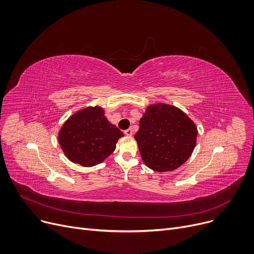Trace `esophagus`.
<instances>
[{
  "mask_svg": "<svg viewBox=\"0 0 254 254\" xmlns=\"http://www.w3.org/2000/svg\"><path fill=\"white\" fill-rule=\"evenodd\" d=\"M125 134H126L127 136H128V137H131V136H133V129H131V128L126 129V130H125Z\"/></svg>",
  "mask_w": 254,
  "mask_h": 254,
  "instance_id": "esophagus-1",
  "label": "esophagus"
}]
</instances>
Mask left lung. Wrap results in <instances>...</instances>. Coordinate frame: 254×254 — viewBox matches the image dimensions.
<instances>
[{
    "instance_id": "1",
    "label": "left lung",
    "mask_w": 254,
    "mask_h": 254,
    "mask_svg": "<svg viewBox=\"0 0 254 254\" xmlns=\"http://www.w3.org/2000/svg\"><path fill=\"white\" fill-rule=\"evenodd\" d=\"M135 135L143 162L154 171H173L188 160L198 135L194 121L178 107L158 103L146 108Z\"/></svg>"
}]
</instances>
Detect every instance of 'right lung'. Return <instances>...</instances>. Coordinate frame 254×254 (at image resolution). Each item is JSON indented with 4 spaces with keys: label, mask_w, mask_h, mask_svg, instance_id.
I'll return each instance as SVG.
<instances>
[{
    "label": "right lung",
    "mask_w": 254,
    "mask_h": 254,
    "mask_svg": "<svg viewBox=\"0 0 254 254\" xmlns=\"http://www.w3.org/2000/svg\"><path fill=\"white\" fill-rule=\"evenodd\" d=\"M124 133L110 124L100 106L87 107L73 113L61 127L58 141L69 161L92 167L111 154Z\"/></svg>",
    "instance_id": "add662e5"
}]
</instances>
